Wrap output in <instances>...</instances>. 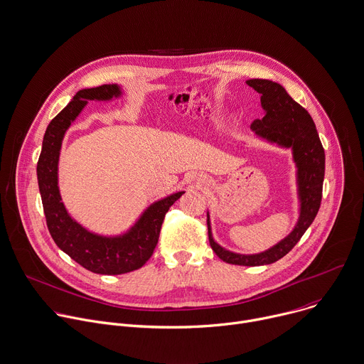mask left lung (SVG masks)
<instances>
[{"mask_svg":"<svg viewBox=\"0 0 364 364\" xmlns=\"http://www.w3.org/2000/svg\"><path fill=\"white\" fill-rule=\"evenodd\" d=\"M247 84L262 94V105L266 109V115L262 119L253 121L252 129L256 134L270 141L293 149L294 161L299 168L300 218L289 237L273 249L253 256L235 255L224 250L213 240L208 220L207 227L210 246L223 262L235 266H263L284 257L299 243V240L316 218L323 196L326 157L311 115L304 107L296 102L280 84L262 78L249 80Z\"/></svg>","mask_w":364,"mask_h":364,"instance_id":"1","label":"left lung"}]
</instances>
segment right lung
I'll list each match as a JSON object with an SVG mask.
<instances>
[{"instance_id": "right-lung-1", "label": "right lung", "mask_w": 364, "mask_h": 364, "mask_svg": "<svg viewBox=\"0 0 364 364\" xmlns=\"http://www.w3.org/2000/svg\"><path fill=\"white\" fill-rule=\"evenodd\" d=\"M119 92V87L115 84L80 90L73 101L51 119L37 163V178L46 221L55 245L84 269L108 276L134 272L149 262L159 243L166 213L184 194V191L176 193L154 203L130 232L114 238L87 231L65 211L57 186L63 137L88 100H109L118 97Z\"/></svg>"}]
</instances>
